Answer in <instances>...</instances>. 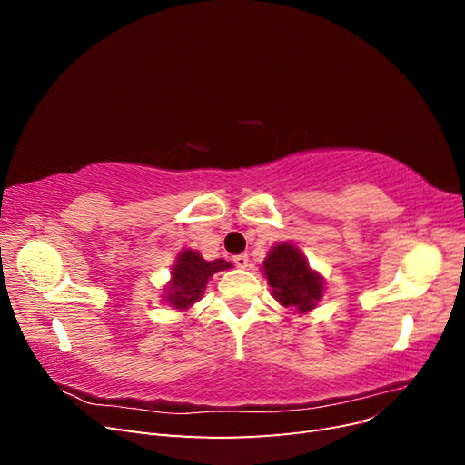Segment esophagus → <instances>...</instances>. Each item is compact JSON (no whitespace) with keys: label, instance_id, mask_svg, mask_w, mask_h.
Segmentation results:
<instances>
[{"label":"esophagus","instance_id":"obj_1","mask_svg":"<svg viewBox=\"0 0 465 465\" xmlns=\"http://www.w3.org/2000/svg\"><path fill=\"white\" fill-rule=\"evenodd\" d=\"M232 262H234V265H236V267H241V270H246V267L250 265V258H248V254H238V256H234V258H232Z\"/></svg>","mask_w":465,"mask_h":465}]
</instances>
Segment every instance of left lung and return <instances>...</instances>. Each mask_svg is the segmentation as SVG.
Listing matches in <instances>:
<instances>
[{
	"label": "left lung",
	"instance_id": "1",
	"mask_svg": "<svg viewBox=\"0 0 465 465\" xmlns=\"http://www.w3.org/2000/svg\"><path fill=\"white\" fill-rule=\"evenodd\" d=\"M263 275L279 304L299 314L311 312L323 297V279L311 270L302 252L291 242H279L263 260Z\"/></svg>",
	"mask_w": 465,
	"mask_h": 465
}]
</instances>
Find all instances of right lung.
I'll return each mask as SVG.
<instances>
[{
  "mask_svg": "<svg viewBox=\"0 0 465 465\" xmlns=\"http://www.w3.org/2000/svg\"><path fill=\"white\" fill-rule=\"evenodd\" d=\"M229 267L232 265L221 258L213 262L203 260L195 250L180 252L176 263L173 265L171 283L166 285L164 301L176 311H188L202 299L209 277L217 272L229 270Z\"/></svg>",
  "mask_w": 465,
  "mask_h": 465,
  "instance_id": "obj_1",
  "label": "right lung"
}]
</instances>
